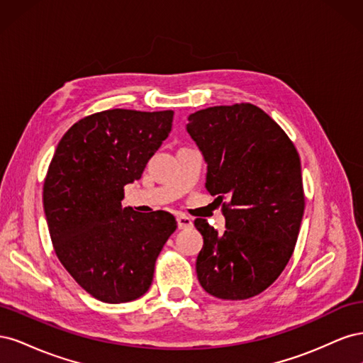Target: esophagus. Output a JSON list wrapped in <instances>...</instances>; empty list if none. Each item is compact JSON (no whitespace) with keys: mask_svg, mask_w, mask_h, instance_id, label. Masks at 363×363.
<instances>
[{"mask_svg":"<svg viewBox=\"0 0 363 363\" xmlns=\"http://www.w3.org/2000/svg\"><path fill=\"white\" fill-rule=\"evenodd\" d=\"M177 225H179V228H189V227H192V219L186 215H179Z\"/></svg>","mask_w":363,"mask_h":363,"instance_id":"obj_1","label":"esophagus"}]
</instances>
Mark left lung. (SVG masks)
Returning <instances> with one entry per match:
<instances>
[{"instance_id": "left-lung-1", "label": "left lung", "mask_w": 363, "mask_h": 363, "mask_svg": "<svg viewBox=\"0 0 363 363\" xmlns=\"http://www.w3.org/2000/svg\"><path fill=\"white\" fill-rule=\"evenodd\" d=\"M188 121L207 163V191L228 199L224 233L195 219L204 240L196 277L216 298H251L277 280L294 252L304 213L300 156L276 121L252 104L207 107Z\"/></svg>"}]
</instances>
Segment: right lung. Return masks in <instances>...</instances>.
I'll return each mask as SVG.
<instances>
[{
	"instance_id": "obj_1",
	"label": "right lung",
	"mask_w": 363,
	"mask_h": 363,
	"mask_svg": "<svg viewBox=\"0 0 363 363\" xmlns=\"http://www.w3.org/2000/svg\"><path fill=\"white\" fill-rule=\"evenodd\" d=\"M172 111L112 108L86 116L60 139L43 183L54 251L80 286L104 303L144 295L175 218L123 207L172 127Z\"/></svg>"
}]
</instances>
